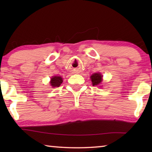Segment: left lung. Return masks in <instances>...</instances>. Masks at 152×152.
Here are the masks:
<instances>
[{
	"instance_id": "8db88e82",
	"label": "left lung",
	"mask_w": 152,
	"mask_h": 152,
	"mask_svg": "<svg viewBox=\"0 0 152 152\" xmlns=\"http://www.w3.org/2000/svg\"><path fill=\"white\" fill-rule=\"evenodd\" d=\"M91 79L93 86H99L102 81V76L101 73H94L91 76Z\"/></svg>"
}]
</instances>
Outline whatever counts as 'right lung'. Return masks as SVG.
I'll use <instances>...</instances> for the list:
<instances>
[{
    "mask_svg": "<svg viewBox=\"0 0 152 152\" xmlns=\"http://www.w3.org/2000/svg\"><path fill=\"white\" fill-rule=\"evenodd\" d=\"M63 79L60 76H52L50 80V84L52 88H56V87H59L60 84L62 83Z\"/></svg>",
    "mask_w": 152,
    "mask_h": 152,
    "instance_id": "right-lung-1",
    "label": "right lung"
}]
</instances>
